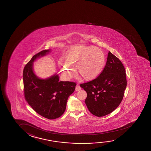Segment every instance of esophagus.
<instances>
[{
  "instance_id": "obj_1",
  "label": "esophagus",
  "mask_w": 151,
  "mask_h": 151,
  "mask_svg": "<svg viewBox=\"0 0 151 151\" xmlns=\"http://www.w3.org/2000/svg\"><path fill=\"white\" fill-rule=\"evenodd\" d=\"M81 88L80 86H76V91H79L81 90Z\"/></svg>"
}]
</instances>
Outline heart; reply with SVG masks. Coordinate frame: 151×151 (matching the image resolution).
Here are the masks:
<instances>
[{
  "label": "heart",
  "instance_id": "obj_1",
  "mask_svg": "<svg viewBox=\"0 0 151 151\" xmlns=\"http://www.w3.org/2000/svg\"><path fill=\"white\" fill-rule=\"evenodd\" d=\"M106 57L103 51L96 47L77 46L67 57V61H59L63 74L67 78L78 74L86 81L96 79L101 74Z\"/></svg>",
  "mask_w": 151,
  "mask_h": 151
}]
</instances>
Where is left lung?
Here are the masks:
<instances>
[{"label": "left lung", "mask_w": 151, "mask_h": 151, "mask_svg": "<svg viewBox=\"0 0 151 151\" xmlns=\"http://www.w3.org/2000/svg\"><path fill=\"white\" fill-rule=\"evenodd\" d=\"M126 74L121 61L109 52L101 74L92 81L80 84L87 93L85 102L93 115L103 117L119 105L126 88Z\"/></svg>", "instance_id": "left-lung-1"}]
</instances>
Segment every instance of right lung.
I'll return each instance as SVG.
<instances>
[{
	"label": "right lung",
	"instance_id": "obj_1",
	"mask_svg": "<svg viewBox=\"0 0 151 151\" xmlns=\"http://www.w3.org/2000/svg\"><path fill=\"white\" fill-rule=\"evenodd\" d=\"M51 51L44 50L34 55L25 66L23 79L25 99L27 103L39 115L55 119L65 112L68 99L74 92L77 84L73 82L59 81L57 73L43 79L35 74L33 63Z\"/></svg>",
	"mask_w": 151,
	"mask_h": 151
}]
</instances>
